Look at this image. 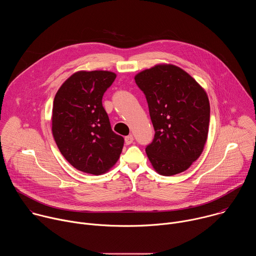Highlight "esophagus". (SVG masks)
I'll use <instances>...</instances> for the list:
<instances>
[{
  "label": "esophagus",
  "mask_w": 256,
  "mask_h": 256,
  "mask_svg": "<svg viewBox=\"0 0 256 256\" xmlns=\"http://www.w3.org/2000/svg\"><path fill=\"white\" fill-rule=\"evenodd\" d=\"M124 142H126V144H130L134 142V136H132V134L126 136L124 138Z\"/></svg>",
  "instance_id": "1"
}]
</instances>
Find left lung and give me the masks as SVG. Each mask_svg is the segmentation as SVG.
<instances>
[{
    "label": "left lung",
    "mask_w": 256,
    "mask_h": 256,
    "mask_svg": "<svg viewBox=\"0 0 256 256\" xmlns=\"http://www.w3.org/2000/svg\"><path fill=\"white\" fill-rule=\"evenodd\" d=\"M147 99L155 130L146 153L161 175L184 172L202 153L208 138L210 102L206 91L186 70L157 64L134 77Z\"/></svg>",
    "instance_id": "left-lung-1"
}]
</instances>
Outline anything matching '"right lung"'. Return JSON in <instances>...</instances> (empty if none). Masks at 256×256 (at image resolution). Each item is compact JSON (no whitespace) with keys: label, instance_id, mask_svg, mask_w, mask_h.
<instances>
[{"label":"right lung","instance_id":"1","mask_svg":"<svg viewBox=\"0 0 256 256\" xmlns=\"http://www.w3.org/2000/svg\"><path fill=\"white\" fill-rule=\"evenodd\" d=\"M116 75L80 70L58 90L52 106V134L58 150L76 169L100 175L118 160L124 140L110 126L102 97Z\"/></svg>","mask_w":256,"mask_h":256}]
</instances>
